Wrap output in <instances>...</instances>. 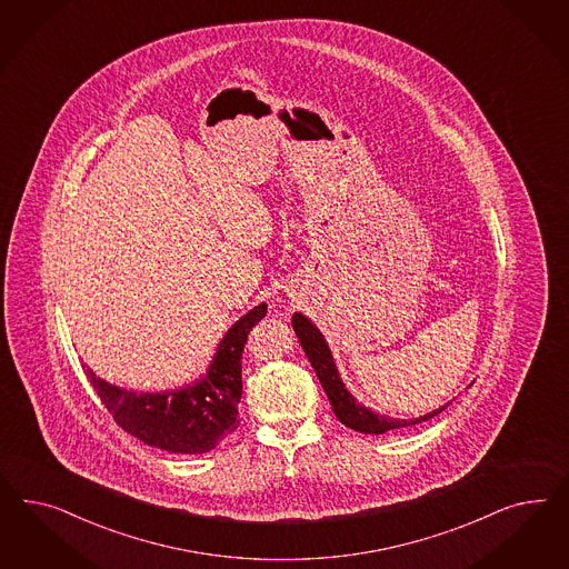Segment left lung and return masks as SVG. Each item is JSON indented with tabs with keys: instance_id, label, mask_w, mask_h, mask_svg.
<instances>
[{
	"instance_id": "left-lung-1",
	"label": "left lung",
	"mask_w": 569,
	"mask_h": 569,
	"mask_svg": "<svg viewBox=\"0 0 569 569\" xmlns=\"http://www.w3.org/2000/svg\"><path fill=\"white\" fill-rule=\"evenodd\" d=\"M292 328L300 340V345L305 348L310 365L317 373V378L321 381L323 390L329 398V405L333 409L336 417L348 426L350 430L361 431V433H386V431L398 430V428H407L415 423H423L430 421L431 417L442 413L448 405L415 419H395V417H386V415L376 413L371 409H367L357 398L352 397L346 390L345 381L340 378L336 362L331 357L328 342L323 338V333L310 323L309 319L300 312H293Z\"/></svg>"
}]
</instances>
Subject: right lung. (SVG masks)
I'll return each mask as SVG.
<instances>
[{"instance_id": "obj_1", "label": "right lung", "mask_w": 569, "mask_h": 569, "mask_svg": "<svg viewBox=\"0 0 569 569\" xmlns=\"http://www.w3.org/2000/svg\"><path fill=\"white\" fill-rule=\"evenodd\" d=\"M267 315V305L248 310L217 346L207 376L169 392H133L87 369L93 390L122 430L148 447L202 455L238 430L241 352L250 329Z\"/></svg>"}]
</instances>
